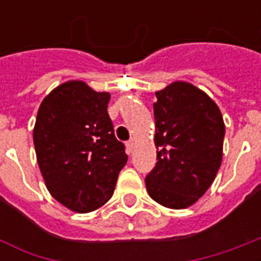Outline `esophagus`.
<instances>
[{"mask_svg":"<svg viewBox=\"0 0 261 261\" xmlns=\"http://www.w3.org/2000/svg\"><path fill=\"white\" fill-rule=\"evenodd\" d=\"M125 147H127V151H128V152H133V151H134V148H136V141H134V140L127 141Z\"/></svg>","mask_w":261,"mask_h":261,"instance_id":"obj_1","label":"esophagus"}]
</instances>
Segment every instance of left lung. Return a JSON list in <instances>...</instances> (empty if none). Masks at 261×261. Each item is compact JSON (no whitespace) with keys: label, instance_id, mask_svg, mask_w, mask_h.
Segmentation results:
<instances>
[{"label":"left lung","instance_id":"obj_1","mask_svg":"<svg viewBox=\"0 0 261 261\" xmlns=\"http://www.w3.org/2000/svg\"><path fill=\"white\" fill-rule=\"evenodd\" d=\"M156 166L145 177L149 197L183 210L213 185L222 162L225 124L218 105L190 82L175 81L155 92Z\"/></svg>","mask_w":261,"mask_h":261}]
</instances>
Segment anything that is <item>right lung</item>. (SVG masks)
I'll use <instances>...</instances> for the list:
<instances>
[{
  "instance_id": "add662e5",
  "label": "right lung",
  "mask_w": 261,
  "mask_h": 261,
  "mask_svg": "<svg viewBox=\"0 0 261 261\" xmlns=\"http://www.w3.org/2000/svg\"><path fill=\"white\" fill-rule=\"evenodd\" d=\"M109 100V92L67 81L37 110L33 142L39 169L50 194L74 213L106 204L127 164L108 114Z\"/></svg>"
}]
</instances>
